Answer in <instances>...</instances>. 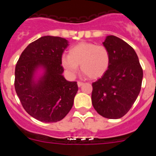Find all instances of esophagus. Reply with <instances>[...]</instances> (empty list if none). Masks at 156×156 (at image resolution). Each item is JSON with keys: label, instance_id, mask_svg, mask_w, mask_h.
I'll return each instance as SVG.
<instances>
[{"label": "esophagus", "instance_id": "1", "mask_svg": "<svg viewBox=\"0 0 156 156\" xmlns=\"http://www.w3.org/2000/svg\"><path fill=\"white\" fill-rule=\"evenodd\" d=\"M83 84V82H80V81H78V82H77V85H78V87H80Z\"/></svg>", "mask_w": 156, "mask_h": 156}]
</instances>
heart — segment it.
<instances>
[{
  "label": "heart",
  "instance_id": "obj_1",
  "mask_svg": "<svg viewBox=\"0 0 156 156\" xmlns=\"http://www.w3.org/2000/svg\"><path fill=\"white\" fill-rule=\"evenodd\" d=\"M110 64V55L103 45L94 43L80 42L72 47L68 55L62 57V65L69 73L74 74L80 66V69L90 79H98L105 73Z\"/></svg>",
  "mask_w": 156,
  "mask_h": 156
}]
</instances>
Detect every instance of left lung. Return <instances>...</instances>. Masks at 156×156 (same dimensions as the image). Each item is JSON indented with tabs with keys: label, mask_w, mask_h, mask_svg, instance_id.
Instances as JSON below:
<instances>
[{
	"label": "left lung",
	"mask_w": 156,
	"mask_h": 156,
	"mask_svg": "<svg viewBox=\"0 0 156 156\" xmlns=\"http://www.w3.org/2000/svg\"><path fill=\"white\" fill-rule=\"evenodd\" d=\"M103 44L109 52L110 64L105 73L92 83V104L101 116L119 119L140 93L143 70L133 48L124 41L108 36Z\"/></svg>",
	"instance_id": "left-lung-1"
}]
</instances>
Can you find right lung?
Listing matches in <instances>:
<instances>
[{"label": "right lung", "mask_w": 156, "mask_h": 156, "mask_svg": "<svg viewBox=\"0 0 156 156\" xmlns=\"http://www.w3.org/2000/svg\"><path fill=\"white\" fill-rule=\"evenodd\" d=\"M67 46L65 38L44 36L30 44L16 64V94L27 113L41 122L62 120L73 105L77 83L67 81L62 76V56ZM39 67L45 73L35 82L34 73Z\"/></svg>", "instance_id": "right-lung-1"}]
</instances>
